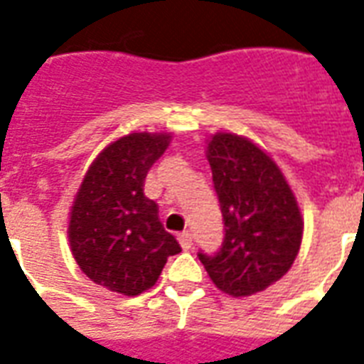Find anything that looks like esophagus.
Returning <instances> with one entry per match:
<instances>
[{"instance_id": "esophagus-1", "label": "esophagus", "mask_w": 364, "mask_h": 364, "mask_svg": "<svg viewBox=\"0 0 364 364\" xmlns=\"http://www.w3.org/2000/svg\"><path fill=\"white\" fill-rule=\"evenodd\" d=\"M178 243L180 247L184 250L191 249V243H193V237H191V233L190 232H182L178 233Z\"/></svg>"}]
</instances>
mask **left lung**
Instances as JSON below:
<instances>
[{"mask_svg": "<svg viewBox=\"0 0 364 364\" xmlns=\"http://www.w3.org/2000/svg\"><path fill=\"white\" fill-rule=\"evenodd\" d=\"M207 159L220 201L224 241L218 252L197 256L222 292L250 296L294 264L302 243V214L281 168L249 138L216 132Z\"/></svg>", "mask_w": 364, "mask_h": 364, "instance_id": "obj_1", "label": "left lung"}]
</instances>
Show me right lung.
Returning a JSON list of instances; mask_svg holds the SVG:
<instances>
[{
    "instance_id": "add662e5",
    "label": "right lung",
    "mask_w": 364,
    "mask_h": 364,
    "mask_svg": "<svg viewBox=\"0 0 364 364\" xmlns=\"http://www.w3.org/2000/svg\"><path fill=\"white\" fill-rule=\"evenodd\" d=\"M167 132H132L98 154L70 213L68 237L77 266L108 290L136 296L151 289L180 245L144 196V180L168 148Z\"/></svg>"
}]
</instances>
